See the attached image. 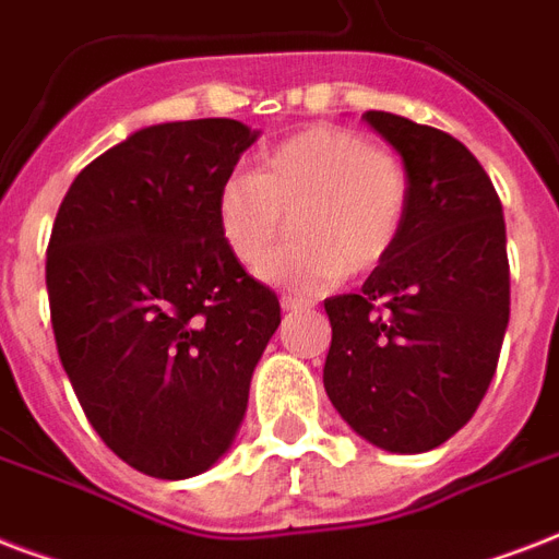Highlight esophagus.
Here are the masks:
<instances>
[{"mask_svg":"<svg viewBox=\"0 0 559 559\" xmlns=\"http://www.w3.org/2000/svg\"><path fill=\"white\" fill-rule=\"evenodd\" d=\"M281 307L293 313V310H310L313 301H307V298H298V296H281Z\"/></svg>","mask_w":559,"mask_h":559,"instance_id":"obj_1","label":"esophagus"}]
</instances>
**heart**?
<instances>
[{"label": "heart", "mask_w": 559, "mask_h": 559, "mask_svg": "<svg viewBox=\"0 0 559 559\" xmlns=\"http://www.w3.org/2000/svg\"><path fill=\"white\" fill-rule=\"evenodd\" d=\"M408 211L403 162L348 127H313L263 153L258 174H231L217 191V223L237 261L254 266L296 214L298 243L270 254L258 278L324 293L350 272L377 270Z\"/></svg>", "instance_id": "b5f03b06"}]
</instances>
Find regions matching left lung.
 I'll list each match as a JSON object with an SVG mask.
<instances>
[{"instance_id": "left-lung-1", "label": "left lung", "mask_w": 559, "mask_h": 559, "mask_svg": "<svg viewBox=\"0 0 559 559\" xmlns=\"http://www.w3.org/2000/svg\"><path fill=\"white\" fill-rule=\"evenodd\" d=\"M400 153L408 211L394 252L359 293L324 301V391L345 424L389 452H429L476 415L511 319L502 202L443 130L371 109Z\"/></svg>"}]
</instances>
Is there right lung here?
I'll return each mask as SVG.
<instances>
[{
	"label": "right lung",
	"mask_w": 559,
	"mask_h": 559,
	"mask_svg": "<svg viewBox=\"0 0 559 559\" xmlns=\"http://www.w3.org/2000/svg\"><path fill=\"white\" fill-rule=\"evenodd\" d=\"M258 135L231 118L142 127L74 177L51 228L60 362L100 441L153 478L226 455L281 324L217 223L219 186Z\"/></svg>",
	"instance_id": "right-lung-1"
}]
</instances>
